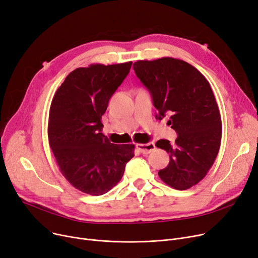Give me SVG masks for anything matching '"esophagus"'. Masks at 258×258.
<instances>
[{"label": "esophagus", "mask_w": 258, "mask_h": 258, "mask_svg": "<svg viewBox=\"0 0 258 258\" xmlns=\"http://www.w3.org/2000/svg\"><path fill=\"white\" fill-rule=\"evenodd\" d=\"M136 146H137L138 150L140 151V153L143 154V155L151 154V153L155 150V148H156L154 142H148V143H146V144H141V143H139V144H137Z\"/></svg>", "instance_id": "1"}]
</instances>
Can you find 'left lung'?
<instances>
[{"label":"left lung","mask_w":258,"mask_h":258,"mask_svg":"<svg viewBox=\"0 0 258 258\" xmlns=\"http://www.w3.org/2000/svg\"><path fill=\"white\" fill-rule=\"evenodd\" d=\"M134 71L150 91L156 118L166 115L178 134L174 144L161 139L156 146L169 154V164L159 170L160 179L185 190L205 178L219 154L222 120L208 80L184 60L162 57L134 62Z\"/></svg>","instance_id":"1"}]
</instances>
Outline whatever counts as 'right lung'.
Masks as SVG:
<instances>
[{
  "instance_id": "right-lung-1",
  "label": "right lung",
  "mask_w": 258,
  "mask_h": 258,
  "mask_svg": "<svg viewBox=\"0 0 258 258\" xmlns=\"http://www.w3.org/2000/svg\"><path fill=\"white\" fill-rule=\"evenodd\" d=\"M132 61L77 68L52 99L48 138L60 172L78 190L101 196L116 186L135 156L134 144L117 145L101 133L108 100Z\"/></svg>"
}]
</instances>
